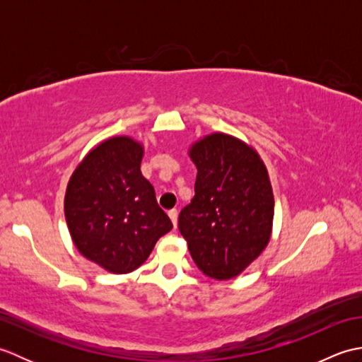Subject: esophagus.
<instances>
[{"instance_id":"34e87169","label":"esophagus","mask_w":362,"mask_h":362,"mask_svg":"<svg viewBox=\"0 0 362 362\" xmlns=\"http://www.w3.org/2000/svg\"><path fill=\"white\" fill-rule=\"evenodd\" d=\"M168 216L171 218V222H173L174 228H177V210H171V211H169Z\"/></svg>"}]
</instances>
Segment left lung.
Listing matches in <instances>:
<instances>
[{"mask_svg":"<svg viewBox=\"0 0 362 362\" xmlns=\"http://www.w3.org/2000/svg\"><path fill=\"white\" fill-rule=\"evenodd\" d=\"M194 197L179 214V230L196 266L230 280L257 259L271 240L274 193L258 152L227 134L196 141Z\"/></svg>","mask_w":362,"mask_h":362,"instance_id":"1","label":"left lung"}]
</instances>
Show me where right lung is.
<instances>
[{"instance_id":"obj_1","label":"right lung","mask_w":362,"mask_h":362,"mask_svg":"<svg viewBox=\"0 0 362 362\" xmlns=\"http://www.w3.org/2000/svg\"><path fill=\"white\" fill-rule=\"evenodd\" d=\"M143 153L134 138H109L83 157L66 187L65 218L74 245L112 274L140 267L173 228L140 171Z\"/></svg>"}]
</instances>
